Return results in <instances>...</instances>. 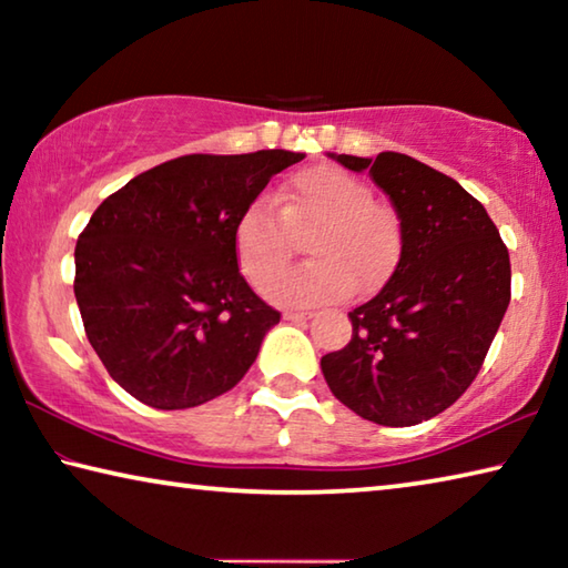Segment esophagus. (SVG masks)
I'll use <instances>...</instances> for the list:
<instances>
[{
    "mask_svg": "<svg viewBox=\"0 0 568 568\" xmlns=\"http://www.w3.org/2000/svg\"><path fill=\"white\" fill-rule=\"evenodd\" d=\"M283 318H285V321H291V323H305V321H311V318H313V313H301V311H285V313H283Z\"/></svg>",
    "mask_w": 568,
    "mask_h": 568,
    "instance_id": "esophagus-1",
    "label": "esophagus"
}]
</instances>
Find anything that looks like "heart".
<instances>
[{"instance_id":"b5f03b06","label":"heart","mask_w":568,"mask_h":568,"mask_svg":"<svg viewBox=\"0 0 568 568\" xmlns=\"http://www.w3.org/2000/svg\"><path fill=\"white\" fill-rule=\"evenodd\" d=\"M311 226L306 248L314 261L282 274L292 236ZM233 250L250 285L263 287L275 272L282 274L265 286L277 305L341 303L353 291L368 293L386 283L400 255V220L390 205L373 200L363 180L318 165L287 182L277 210L253 200L233 227Z\"/></svg>"}]
</instances>
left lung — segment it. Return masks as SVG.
I'll return each instance as SVG.
<instances>
[{"mask_svg":"<svg viewBox=\"0 0 568 568\" xmlns=\"http://www.w3.org/2000/svg\"><path fill=\"white\" fill-rule=\"evenodd\" d=\"M368 170L400 220V261L381 293L348 313L351 343L321 358L343 406L378 426L444 413L478 376L511 301L508 247L454 178L400 152L338 155Z\"/></svg>","mask_w":568,"mask_h":568,"instance_id":"left-lung-1","label":"left lung"}]
</instances>
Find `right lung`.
Returning a JSON list of instances; mask_svg holds the SVG:
<instances>
[{
    "label": "right lung",
    "instance_id": "add662e5",
    "mask_svg": "<svg viewBox=\"0 0 568 568\" xmlns=\"http://www.w3.org/2000/svg\"><path fill=\"white\" fill-rule=\"evenodd\" d=\"M301 152L182 155L104 200L74 247L84 333L145 406L192 408L235 388L281 321L240 273L233 227Z\"/></svg>",
    "mask_w": 568,
    "mask_h": 568
}]
</instances>
